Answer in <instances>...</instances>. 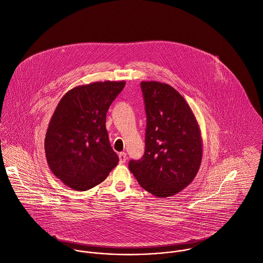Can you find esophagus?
<instances>
[{
  "label": "esophagus",
  "instance_id": "esophagus-1",
  "mask_svg": "<svg viewBox=\"0 0 263 263\" xmlns=\"http://www.w3.org/2000/svg\"><path fill=\"white\" fill-rule=\"evenodd\" d=\"M119 158H120V164H125L126 163V160H127L126 153H120Z\"/></svg>",
  "mask_w": 263,
  "mask_h": 263
}]
</instances>
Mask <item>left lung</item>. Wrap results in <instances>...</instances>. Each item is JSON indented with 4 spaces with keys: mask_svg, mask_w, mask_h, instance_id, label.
<instances>
[{
    "mask_svg": "<svg viewBox=\"0 0 263 263\" xmlns=\"http://www.w3.org/2000/svg\"><path fill=\"white\" fill-rule=\"evenodd\" d=\"M141 89L147 116L145 152L130 161L138 183L158 198L174 196L196 177L202 162L200 125L184 97L172 86L143 81Z\"/></svg>",
    "mask_w": 263,
    "mask_h": 263,
    "instance_id": "left-lung-1",
    "label": "left lung"
}]
</instances>
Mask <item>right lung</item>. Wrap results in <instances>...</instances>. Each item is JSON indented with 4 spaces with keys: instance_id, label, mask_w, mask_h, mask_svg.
<instances>
[{
    "instance_id": "add662e5",
    "label": "right lung",
    "mask_w": 263,
    "mask_h": 263,
    "mask_svg": "<svg viewBox=\"0 0 263 263\" xmlns=\"http://www.w3.org/2000/svg\"><path fill=\"white\" fill-rule=\"evenodd\" d=\"M125 84L105 81L77 86L59 101L47 129L45 153L52 173L66 186L88 191L118 165L105 120Z\"/></svg>"
}]
</instances>
